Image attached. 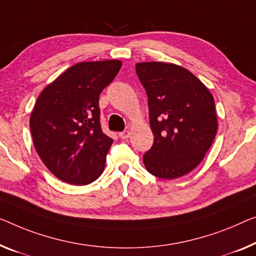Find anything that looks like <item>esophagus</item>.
<instances>
[{"label":"esophagus","instance_id":"obj_1","mask_svg":"<svg viewBox=\"0 0 256 256\" xmlns=\"http://www.w3.org/2000/svg\"><path fill=\"white\" fill-rule=\"evenodd\" d=\"M120 136L122 139H128L130 136V131H128V130H125V131L120 133Z\"/></svg>","mask_w":256,"mask_h":256}]
</instances>
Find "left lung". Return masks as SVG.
<instances>
[{"mask_svg":"<svg viewBox=\"0 0 256 256\" xmlns=\"http://www.w3.org/2000/svg\"><path fill=\"white\" fill-rule=\"evenodd\" d=\"M136 74L146 90L152 147L144 164L152 176L174 179L200 164L217 132L212 94L188 68L141 62Z\"/></svg>","mask_w":256,"mask_h":256,"instance_id":"8db88e82","label":"left lung"}]
</instances>
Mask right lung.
I'll use <instances>...</instances> for the list:
<instances>
[{
	"instance_id": "right-lung-1",
	"label": "right lung",
	"mask_w": 256,
	"mask_h": 256,
	"mask_svg": "<svg viewBox=\"0 0 256 256\" xmlns=\"http://www.w3.org/2000/svg\"><path fill=\"white\" fill-rule=\"evenodd\" d=\"M118 60L80 62L41 92L30 117L34 147L48 170L72 185L101 176L114 140L101 130L98 96L120 71Z\"/></svg>"
}]
</instances>
